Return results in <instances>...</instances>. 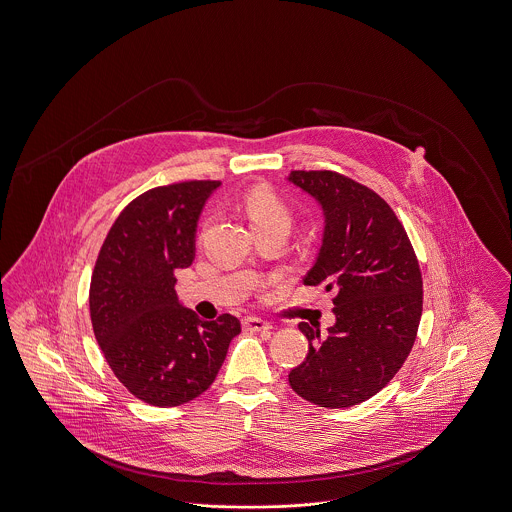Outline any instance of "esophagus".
Wrapping results in <instances>:
<instances>
[{
    "mask_svg": "<svg viewBox=\"0 0 512 512\" xmlns=\"http://www.w3.org/2000/svg\"><path fill=\"white\" fill-rule=\"evenodd\" d=\"M243 328H245L247 332H269V330H271V324L265 322V320H261V318L249 316V318L243 320Z\"/></svg>",
    "mask_w": 512,
    "mask_h": 512,
    "instance_id": "1",
    "label": "esophagus"
}]
</instances>
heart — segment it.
Here are the masks:
<instances>
[{
	"instance_id": "obj_1",
	"label": "heart",
	"mask_w": 512,
	"mask_h": 512,
	"mask_svg": "<svg viewBox=\"0 0 512 512\" xmlns=\"http://www.w3.org/2000/svg\"><path fill=\"white\" fill-rule=\"evenodd\" d=\"M241 210L255 231L284 229L292 226L294 214L279 194L267 188H253L241 200Z\"/></svg>"
}]
</instances>
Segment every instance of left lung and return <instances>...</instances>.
Returning a JSON list of instances; mask_svg holds the SVG:
<instances>
[{
	"mask_svg": "<svg viewBox=\"0 0 512 512\" xmlns=\"http://www.w3.org/2000/svg\"><path fill=\"white\" fill-rule=\"evenodd\" d=\"M326 218L324 239L306 286L334 290L336 324L300 322L306 359L288 373L292 391L326 408L377 395L406 361L422 316V273L393 208L371 188L334 171H292Z\"/></svg>",
	"mask_w": 512,
	"mask_h": 512,
	"instance_id": "8db88e82",
	"label": "left lung"
}]
</instances>
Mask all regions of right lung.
Returning <instances> with one entry per match:
<instances>
[{
    "mask_svg": "<svg viewBox=\"0 0 512 512\" xmlns=\"http://www.w3.org/2000/svg\"><path fill=\"white\" fill-rule=\"evenodd\" d=\"M218 186L186 180L143 192L121 210L96 259L94 336L117 381L153 406L202 395L241 332L231 314L200 320L174 292V271L192 265L198 218Z\"/></svg>",
    "mask_w": 512,
    "mask_h": 512,
    "instance_id": "right-lung-1",
    "label": "right lung"
}]
</instances>
